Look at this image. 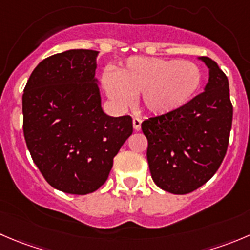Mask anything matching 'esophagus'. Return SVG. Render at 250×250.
<instances>
[{
  "mask_svg": "<svg viewBox=\"0 0 250 250\" xmlns=\"http://www.w3.org/2000/svg\"><path fill=\"white\" fill-rule=\"evenodd\" d=\"M133 128H134V130H140V128H142V120L140 118H133Z\"/></svg>",
  "mask_w": 250,
  "mask_h": 250,
  "instance_id": "esophagus-1",
  "label": "esophagus"
}]
</instances>
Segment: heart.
I'll return each mask as SVG.
<instances>
[{
  "instance_id": "obj_1",
  "label": "heart",
  "mask_w": 250,
  "mask_h": 250,
  "mask_svg": "<svg viewBox=\"0 0 250 250\" xmlns=\"http://www.w3.org/2000/svg\"><path fill=\"white\" fill-rule=\"evenodd\" d=\"M202 84V72L188 61L157 57L130 58L117 73L106 71L103 85L108 99L120 108L132 105L139 95L140 106L151 115L177 111L194 96Z\"/></svg>"
}]
</instances>
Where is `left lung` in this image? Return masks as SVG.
Here are the masks:
<instances>
[{
  "instance_id": "1",
  "label": "left lung",
  "mask_w": 250,
  "mask_h": 250,
  "mask_svg": "<svg viewBox=\"0 0 250 250\" xmlns=\"http://www.w3.org/2000/svg\"><path fill=\"white\" fill-rule=\"evenodd\" d=\"M198 60L209 68L204 91L177 111L142 123L152 181L173 194H187L207 183L229 146L233 116L229 79L211 58Z\"/></svg>"
}]
</instances>
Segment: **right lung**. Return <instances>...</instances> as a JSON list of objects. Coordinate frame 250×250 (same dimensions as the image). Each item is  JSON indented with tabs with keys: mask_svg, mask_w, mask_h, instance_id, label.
I'll list each match as a JSON object with an SVG mask.
<instances>
[{
	"mask_svg": "<svg viewBox=\"0 0 250 250\" xmlns=\"http://www.w3.org/2000/svg\"><path fill=\"white\" fill-rule=\"evenodd\" d=\"M99 51L68 50L41 61L24 88L23 130L34 164L55 189L95 192L133 133L132 117L104 112Z\"/></svg>",
	"mask_w": 250,
	"mask_h": 250,
	"instance_id": "obj_1",
	"label": "right lung"
}]
</instances>
